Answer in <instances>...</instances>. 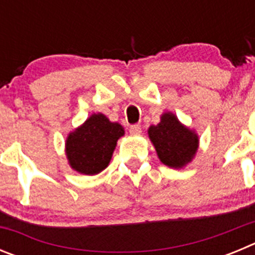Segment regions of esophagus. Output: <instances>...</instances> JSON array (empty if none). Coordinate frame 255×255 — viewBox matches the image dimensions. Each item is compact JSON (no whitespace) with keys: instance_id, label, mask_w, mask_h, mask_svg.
I'll use <instances>...</instances> for the list:
<instances>
[{"instance_id":"obj_1","label":"esophagus","mask_w":255,"mask_h":255,"mask_svg":"<svg viewBox=\"0 0 255 255\" xmlns=\"http://www.w3.org/2000/svg\"><path fill=\"white\" fill-rule=\"evenodd\" d=\"M129 131L131 135H139L141 132V128L139 125H132L130 126Z\"/></svg>"}]
</instances>
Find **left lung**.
<instances>
[{"label": "left lung", "mask_w": 255, "mask_h": 255, "mask_svg": "<svg viewBox=\"0 0 255 255\" xmlns=\"http://www.w3.org/2000/svg\"><path fill=\"white\" fill-rule=\"evenodd\" d=\"M148 136L159 161L171 168H182L194 159L199 136L177 119L173 112H163L157 125H150Z\"/></svg>", "instance_id": "left-lung-1"}]
</instances>
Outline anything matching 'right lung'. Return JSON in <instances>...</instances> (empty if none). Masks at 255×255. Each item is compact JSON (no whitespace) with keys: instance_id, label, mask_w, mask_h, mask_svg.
Instances as JSON below:
<instances>
[{"instance_id":"add662e5","label":"right lung","mask_w":255,"mask_h":255,"mask_svg":"<svg viewBox=\"0 0 255 255\" xmlns=\"http://www.w3.org/2000/svg\"><path fill=\"white\" fill-rule=\"evenodd\" d=\"M124 135L121 124L112 123L103 114L91 115L66 136L65 154L69 166L89 176L102 172L110 164L117 140Z\"/></svg>"}]
</instances>
